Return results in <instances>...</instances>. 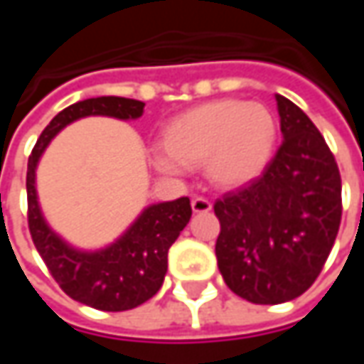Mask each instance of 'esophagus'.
<instances>
[{"mask_svg": "<svg viewBox=\"0 0 364 364\" xmlns=\"http://www.w3.org/2000/svg\"><path fill=\"white\" fill-rule=\"evenodd\" d=\"M192 213H208V210H213V204H210V200H206V198H203V196H194L192 198Z\"/></svg>", "mask_w": 364, "mask_h": 364, "instance_id": "34e87169", "label": "esophagus"}]
</instances>
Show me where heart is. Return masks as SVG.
I'll use <instances>...</instances> for the list:
<instances>
[{"label":"heart","instance_id":"obj_1","mask_svg":"<svg viewBox=\"0 0 364 364\" xmlns=\"http://www.w3.org/2000/svg\"><path fill=\"white\" fill-rule=\"evenodd\" d=\"M277 141V119L261 103L220 99L192 107L164 127V149L149 161L161 174L206 166L218 188H239L263 174Z\"/></svg>","mask_w":364,"mask_h":364}]
</instances>
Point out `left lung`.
<instances>
[{"mask_svg":"<svg viewBox=\"0 0 364 364\" xmlns=\"http://www.w3.org/2000/svg\"><path fill=\"white\" fill-rule=\"evenodd\" d=\"M284 144L263 176L215 203L218 269L237 296L284 304L314 284L338 235L343 203L334 156L310 117L275 95Z\"/></svg>","mask_w":364,"mask_h":364,"instance_id":"left-lung-1","label":"left lung"}]
</instances>
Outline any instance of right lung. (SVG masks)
Returning a JSON list of instances; mask_svg holds the SVG:
<instances>
[{"label": "right lung", "instance_id": "add662e5", "mask_svg": "<svg viewBox=\"0 0 364 364\" xmlns=\"http://www.w3.org/2000/svg\"><path fill=\"white\" fill-rule=\"evenodd\" d=\"M146 103L125 97H95L63 109L38 137L28 160V225L52 277L73 300L105 312L137 308L158 294L168 272V251L192 217L186 196L146 206L113 243L80 249L54 231L44 217L36 170L48 144L66 125L85 117L139 119Z\"/></svg>", "mask_w": 364, "mask_h": 364}]
</instances>
